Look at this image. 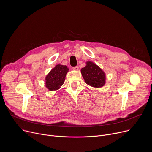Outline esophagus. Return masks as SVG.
I'll list each match as a JSON object with an SVG mask.
<instances>
[{"instance_id":"34e87169","label":"esophagus","mask_w":152,"mask_h":152,"mask_svg":"<svg viewBox=\"0 0 152 152\" xmlns=\"http://www.w3.org/2000/svg\"><path fill=\"white\" fill-rule=\"evenodd\" d=\"M72 69H73V70H75V71H77V70H79V67H78V66H76V67H73Z\"/></svg>"}]
</instances>
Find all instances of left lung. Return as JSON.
Returning <instances> with one entry per match:
<instances>
[{
	"label": "left lung",
	"mask_w": 152,
	"mask_h": 152,
	"mask_svg": "<svg viewBox=\"0 0 152 152\" xmlns=\"http://www.w3.org/2000/svg\"><path fill=\"white\" fill-rule=\"evenodd\" d=\"M80 72L86 84L95 88H100L104 85L105 73L94 62H86L85 67L82 68Z\"/></svg>",
	"instance_id": "8db88e82"
}]
</instances>
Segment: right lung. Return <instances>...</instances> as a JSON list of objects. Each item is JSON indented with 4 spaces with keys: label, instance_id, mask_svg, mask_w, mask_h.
I'll use <instances>...</instances> for the list:
<instances>
[{
    "label": "right lung",
    "instance_id": "obj_1",
    "mask_svg": "<svg viewBox=\"0 0 152 152\" xmlns=\"http://www.w3.org/2000/svg\"><path fill=\"white\" fill-rule=\"evenodd\" d=\"M69 69L66 66L58 64L46 77V86L49 91H55L63 85Z\"/></svg>",
    "mask_w": 152,
    "mask_h": 152
}]
</instances>
